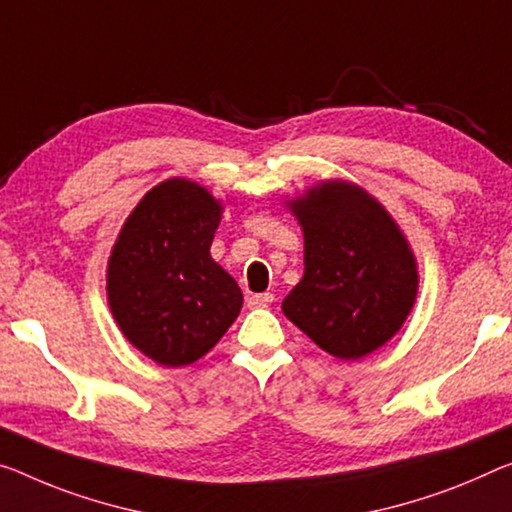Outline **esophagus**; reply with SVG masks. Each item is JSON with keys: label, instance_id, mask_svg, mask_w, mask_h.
Wrapping results in <instances>:
<instances>
[{"label": "esophagus", "instance_id": "obj_1", "mask_svg": "<svg viewBox=\"0 0 512 512\" xmlns=\"http://www.w3.org/2000/svg\"><path fill=\"white\" fill-rule=\"evenodd\" d=\"M272 302H274L272 293H256V295H249L247 306L249 309H265V306H270Z\"/></svg>", "mask_w": 512, "mask_h": 512}]
</instances>
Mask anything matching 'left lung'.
I'll return each instance as SVG.
<instances>
[{
    "mask_svg": "<svg viewBox=\"0 0 512 512\" xmlns=\"http://www.w3.org/2000/svg\"><path fill=\"white\" fill-rule=\"evenodd\" d=\"M304 233V277L281 309L343 361L382 348L410 316L419 272L410 242L375 196L325 180L288 201Z\"/></svg>",
    "mask_w": 512,
    "mask_h": 512,
    "instance_id": "left-lung-1",
    "label": "left lung"
}]
</instances>
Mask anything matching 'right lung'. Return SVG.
Instances as JSON below:
<instances>
[{"label": "right lung", "mask_w": 512, "mask_h": 512, "mask_svg": "<svg viewBox=\"0 0 512 512\" xmlns=\"http://www.w3.org/2000/svg\"><path fill=\"white\" fill-rule=\"evenodd\" d=\"M222 210V201L199 183L164 180L130 212L109 256L112 316L157 364H194L242 309L238 283L210 256Z\"/></svg>", "instance_id": "obj_1"}]
</instances>
